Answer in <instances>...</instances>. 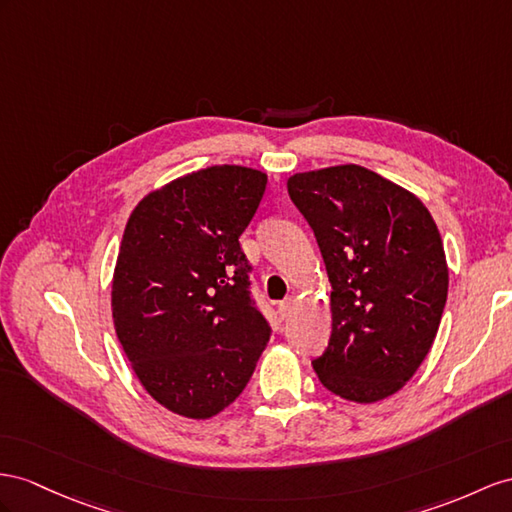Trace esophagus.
Segmentation results:
<instances>
[{"instance_id": "esophagus-1", "label": "esophagus", "mask_w": 512, "mask_h": 512, "mask_svg": "<svg viewBox=\"0 0 512 512\" xmlns=\"http://www.w3.org/2000/svg\"><path fill=\"white\" fill-rule=\"evenodd\" d=\"M294 305H296V300H294V298H285V300H283V303L279 305V311H281V316H283V318H287V316H290V313H292V309H294Z\"/></svg>"}]
</instances>
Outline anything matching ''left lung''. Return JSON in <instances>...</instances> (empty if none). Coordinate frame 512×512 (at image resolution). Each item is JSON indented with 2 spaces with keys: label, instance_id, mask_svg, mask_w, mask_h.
<instances>
[{
  "label": "left lung",
  "instance_id": "obj_1",
  "mask_svg": "<svg viewBox=\"0 0 512 512\" xmlns=\"http://www.w3.org/2000/svg\"><path fill=\"white\" fill-rule=\"evenodd\" d=\"M331 281V339L313 361L335 396L372 404L411 381L435 342L448 261L426 205L357 164L287 179Z\"/></svg>",
  "mask_w": 512,
  "mask_h": 512
}]
</instances>
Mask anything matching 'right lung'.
Instances as JSON below:
<instances>
[{
    "mask_svg": "<svg viewBox=\"0 0 512 512\" xmlns=\"http://www.w3.org/2000/svg\"><path fill=\"white\" fill-rule=\"evenodd\" d=\"M266 183L255 168L209 166L129 214L112 274L114 331L140 385L170 413L225 411L270 342L240 248Z\"/></svg>",
    "mask_w": 512,
    "mask_h": 512,
    "instance_id": "right-lung-1",
    "label": "right lung"
}]
</instances>
